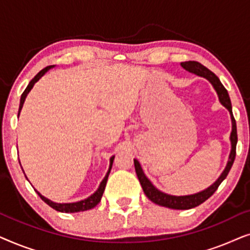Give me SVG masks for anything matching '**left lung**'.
<instances>
[{"label": "left lung", "instance_id": "1", "mask_svg": "<svg viewBox=\"0 0 250 250\" xmlns=\"http://www.w3.org/2000/svg\"><path fill=\"white\" fill-rule=\"evenodd\" d=\"M184 69L190 71V73L196 74L198 76L206 78L210 82V84L213 85V87L216 91L220 99V102L224 105L225 108L230 111L231 115V121H232V132H231V152L229 156V160L227 164V167L223 170V173L221 174V176L215 181L214 184H211L209 188L205 189L200 192L189 194V196H170V194L164 193L162 191H159L157 188L153 187V184L148 180V177L143 173L142 167L140 165L138 160L134 159V166H135V172L136 175L139 177L140 183L143 191H145L146 196L149 198L152 203H155L159 206H164L167 208H172V209H190V208L199 206L200 204H203L204 201H206L215 191L217 190V188L220 187V184L223 182V180L228 176L229 172H230L232 165H233L234 158H235V146H237L238 142V135H237V125H235V119L232 114V105L231 100L229 97V93L227 88L223 86V84L221 83V81L218 80V77L215 75L213 71H210L208 68H206L203 64L197 62V61H186V62H181Z\"/></svg>", "mask_w": 250, "mask_h": 250}]
</instances>
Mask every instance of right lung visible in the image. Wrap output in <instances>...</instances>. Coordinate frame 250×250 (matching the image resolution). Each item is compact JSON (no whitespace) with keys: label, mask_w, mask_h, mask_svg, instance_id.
<instances>
[{"label":"right lung","mask_w":250,"mask_h":250,"mask_svg":"<svg viewBox=\"0 0 250 250\" xmlns=\"http://www.w3.org/2000/svg\"><path fill=\"white\" fill-rule=\"evenodd\" d=\"M53 66H47L44 68V69H42L40 71L39 74L36 75L35 77L33 78L32 81L29 82V84L27 85L26 90L23 91V93L21 94V98H20V104H19V111H18V116L20 114V110H21L22 105H23V102H25V99L27 97V94L29 93V91L32 90L34 84L36 83L37 81L40 80L41 77L43 76L44 74L46 73L47 70L51 69ZM114 158L115 156H112L110 158V166H109V169L107 174H105L104 179L102 180V182L100 183V187L98 188V190L95 191V192L93 194H91L90 197L86 198V199L84 200H81V201H77V203H69V204H58V203H53V201H51L47 199V198H45L44 196H42L39 191H36L37 194L41 197V199H42L44 203H46L47 205H49L50 207H52L53 209H56L58 211H61V213H77V211H84V210H88L91 209V208H93L97 206V205L100 203L101 200V197L102 194H104V188H105V184H107V180H108V176H109V173H110V169H111V166H112V162H114Z\"/></svg>","instance_id":"add662e5"}]
</instances>
